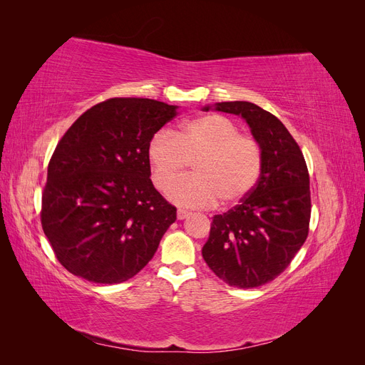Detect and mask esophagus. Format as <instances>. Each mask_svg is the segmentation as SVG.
I'll return each instance as SVG.
<instances>
[{
	"label": "esophagus",
	"mask_w": 365,
	"mask_h": 365,
	"mask_svg": "<svg viewBox=\"0 0 365 365\" xmlns=\"http://www.w3.org/2000/svg\"><path fill=\"white\" fill-rule=\"evenodd\" d=\"M192 213L189 212V210H182V208H178V212H176V216H178V219L180 220H182V219H185V217H189Z\"/></svg>",
	"instance_id": "esophagus-1"
}]
</instances>
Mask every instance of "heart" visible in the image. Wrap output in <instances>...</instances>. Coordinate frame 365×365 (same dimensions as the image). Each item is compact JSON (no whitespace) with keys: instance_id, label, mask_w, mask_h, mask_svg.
<instances>
[{"instance_id":"obj_1","label":"heart","mask_w":365,"mask_h":365,"mask_svg":"<svg viewBox=\"0 0 365 365\" xmlns=\"http://www.w3.org/2000/svg\"><path fill=\"white\" fill-rule=\"evenodd\" d=\"M152 181L165 189L193 161L195 173L175 181L168 196L180 205H233L256 187L263 165L260 143L240 134L233 120L205 114L187 120L172 134L158 130L148 145Z\"/></svg>"}]
</instances>
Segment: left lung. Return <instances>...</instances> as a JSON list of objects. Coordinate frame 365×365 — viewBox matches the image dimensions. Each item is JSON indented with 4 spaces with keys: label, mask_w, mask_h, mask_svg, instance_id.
<instances>
[{
    "label": "left lung",
    "mask_w": 365,
    "mask_h": 365,
    "mask_svg": "<svg viewBox=\"0 0 365 365\" xmlns=\"http://www.w3.org/2000/svg\"><path fill=\"white\" fill-rule=\"evenodd\" d=\"M215 109L247 120L262 146L263 165L252 192L213 217L202 257L227 284L257 288L289 267L307 237L312 207L307 165L289 130L271 113L250 102H220Z\"/></svg>",
    "instance_id": "8db88e82"
}]
</instances>
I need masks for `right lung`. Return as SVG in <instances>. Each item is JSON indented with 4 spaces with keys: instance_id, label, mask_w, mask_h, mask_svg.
I'll list each match as a JSON object with an SVG mask.
<instances>
[{
    "instance_id": "right-lung-1",
    "label": "right lung",
    "mask_w": 365,
    "mask_h": 365,
    "mask_svg": "<svg viewBox=\"0 0 365 365\" xmlns=\"http://www.w3.org/2000/svg\"><path fill=\"white\" fill-rule=\"evenodd\" d=\"M152 98L114 97L85 111L48 163L41 224L62 267L93 283L134 277L176 220L150 181L148 145L176 115Z\"/></svg>"
}]
</instances>
